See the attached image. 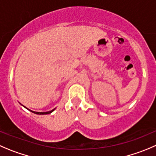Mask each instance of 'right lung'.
I'll return each instance as SVG.
<instances>
[{
  "label": "right lung",
  "instance_id": "right-lung-1",
  "mask_svg": "<svg viewBox=\"0 0 156 156\" xmlns=\"http://www.w3.org/2000/svg\"><path fill=\"white\" fill-rule=\"evenodd\" d=\"M24 107V106H23ZM25 107V108H27V107ZM55 109H53V110H50V111H48V112H35V111H32V110H30V111H31V112H33V113H36V114H40V115H43V114H49V113H52V111H54V110H55Z\"/></svg>",
  "mask_w": 156,
  "mask_h": 156
}]
</instances>
